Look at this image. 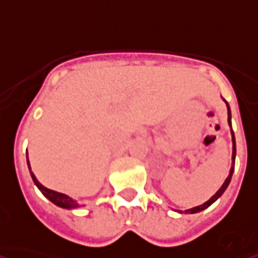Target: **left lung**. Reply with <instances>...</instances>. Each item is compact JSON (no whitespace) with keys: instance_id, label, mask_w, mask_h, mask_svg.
Here are the masks:
<instances>
[{"instance_id":"obj_1","label":"left lung","mask_w":258,"mask_h":258,"mask_svg":"<svg viewBox=\"0 0 258 258\" xmlns=\"http://www.w3.org/2000/svg\"><path fill=\"white\" fill-rule=\"evenodd\" d=\"M228 123H229L230 125V110H229V106H228ZM232 141H233V154H232V167H230V173L229 176L226 177V180H225V183L222 184V187L219 188L217 191V194L215 196H212V197L207 201V203H204L203 205H198V207H194V208H191V210H187L184 211V212H187V214H196V212H200V211L205 210V208H208L214 201H217L218 198L221 197L223 194V191L226 190V187L229 185L230 183V179H232V174H233V169H235V156H236V142H235V134H233V131H232Z\"/></svg>"}]
</instances>
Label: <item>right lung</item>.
<instances>
[{"instance_id":"1","label":"right lung","mask_w":258,"mask_h":258,"mask_svg":"<svg viewBox=\"0 0 258 258\" xmlns=\"http://www.w3.org/2000/svg\"><path fill=\"white\" fill-rule=\"evenodd\" d=\"M28 166L29 169H30L29 160H28ZM30 176H32V179H33V181H35V184L37 185V188L43 192V196H44V197H47L53 204L58 205V207H61V208H68V210H73V208H77V207H78V204H77L71 197H68V196H66V194H61V192L53 191V190H50V188H46L44 185H41L40 183L37 181V179L35 177V174L32 173V170H30Z\"/></svg>"}]
</instances>
